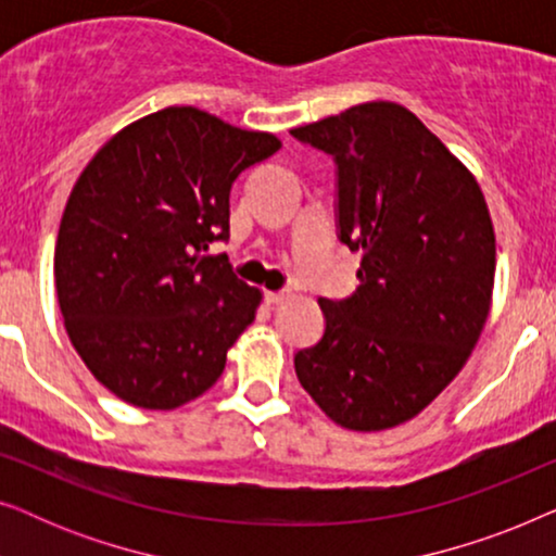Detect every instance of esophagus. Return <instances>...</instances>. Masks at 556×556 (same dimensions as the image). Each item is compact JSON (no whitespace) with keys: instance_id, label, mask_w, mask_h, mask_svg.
Listing matches in <instances>:
<instances>
[{"instance_id":"34e87169","label":"esophagus","mask_w":556,"mask_h":556,"mask_svg":"<svg viewBox=\"0 0 556 556\" xmlns=\"http://www.w3.org/2000/svg\"><path fill=\"white\" fill-rule=\"evenodd\" d=\"M288 291H268L265 293V303H270V306H276V303H283L288 299Z\"/></svg>"}]
</instances>
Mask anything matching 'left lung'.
<instances>
[{"label": "left lung", "instance_id": "8db88e82", "mask_svg": "<svg viewBox=\"0 0 556 556\" xmlns=\"http://www.w3.org/2000/svg\"><path fill=\"white\" fill-rule=\"evenodd\" d=\"M291 134L337 159L339 235L362 250V286L318 301L324 337L295 354V375L341 428H397L458 377L489 318V204L473 172L400 103H359Z\"/></svg>", "mask_w": 556, "mask_h": 556}]
</instances>
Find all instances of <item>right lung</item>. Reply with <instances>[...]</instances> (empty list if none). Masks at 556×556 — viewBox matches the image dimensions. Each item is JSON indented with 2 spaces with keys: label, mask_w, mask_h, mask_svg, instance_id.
Segmentation results:
<instances>
[{
  "label": "right lung",
  "mask_w": 556,
  "mask_h": 556,
  "mask_svg": "<svg viewBox=\"0 0 556 556\" xmlns=\"http://www.w3.org/2000/svg\"><path fill=\"white\" fill-rule=\"evenodd\" d=\"M280 147L276 134L169 105L113 134L80 172L55 291L67 339L118 400L174 409L223 375L263 291L204 253L230 232L232 181Z\"/></svg>",
  "instance_id": "obj_1"
}]
</instances>
